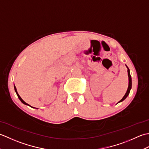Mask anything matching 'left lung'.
<instances>
[{
  "mask_svg": "<svg viewBox=\"0 0 149 149\" xmlns=\"http://www.w3.org/2000/svg\"><path fill=\"white\" fill-rule=\"evenodd\" d=\"M126 66H127V68L128 77H129V86H128V88H127V92L125 93V95L123 96V97L122 98V99L121 100H120L119 101V102H118V103L122 102V101L126 99V98L127 97V96L129 95V93H130V91H131V88H132V79H131V74H130V70H129V68L127 67V65H126Z\"/></svg>",
  "mask_w": 149,
  "mask_h": 149,
  "instance_id": "8db88e82",
  "label": "left lung"
}]
</instances>
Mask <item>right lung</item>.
<instances>
[{"instance_id":"obj_1","label":"right lung","mask_w":149,"mask_h":149,"mask_svg":"<svg viewBox=\"0 0 149 149\" xmlns=\"http://www.w3.org/2000/svg\"><path fill=\"white\" fill-rule=\"evenodd\" d=\"M14 88H15V92L17 93V96H18V99H20V100L21 101V102H22V103H23V104H24L25 105H27V106H30V107H32V106H31L30 105H29V104H27L26 102H25V101H24L23 100H22V98L20 97V96L19 95V94L18 93V92H17V88H16L15 86H14ZM34 108H36V107H34Z\"/></svg>"}]
</instances>
